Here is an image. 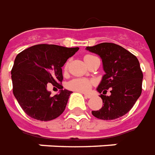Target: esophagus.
<instances>
[{
	"label": "esophagus",
	"instance_id": "34e87169",
	"mask_svg": "<svg viewBox=\"0 0 155 155\" xmlns=\"http://www.w3.org/2000/svg\"><path fill=\"white\" fill-rule=\"evenodd\" d=\"M84 97H86V98H90V97H92V96L88 94V93H84Z\"/></svg>",
	"mask_w": 155,
	"mask_h": 155
}]
</instances>
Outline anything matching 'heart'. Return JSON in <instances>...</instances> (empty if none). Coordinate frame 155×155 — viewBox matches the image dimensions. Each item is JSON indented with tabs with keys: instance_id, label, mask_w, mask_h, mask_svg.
<instances>
[{
	"instance_id": "1",
	"label": "heart",
	"mask_w": 155,
	"mask_h": 155,
	"mask_svg": "<svg viewBox=\"0 0 155 155\" xmlns=\"http://www.w3.org/2000/svg\"><path fill=\"white\" fill-rule=\"evenodd\" d=\"M94 56L93 55H87L85 56V61H87V59L93 58ZM68 68V63L65 65V68H64L67 69ZM93 82L92 80L87 79V78H74V79L71 80L68 83V87L69 89L73 90V91H77V92H81V93H84V92H87L90 89V87L93 85Z\"/></svg>"
}]
</instances>
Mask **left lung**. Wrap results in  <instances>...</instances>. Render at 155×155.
Returning <instances> with one entry per match:
<instances>
[{
    "label": "left lung",
    "instance_id": "left-lung-1",
    "mask_svg": "<svg viewBox=\"0 0 155 155\" xmlns=\"http://www.w3.org/2000/svg\"><path fill=\"white\" fill-rule=\"evenodd\" d=\"M102 59L105 74L97 87L103 99V107L92 111V114L104 120H113L126 114L142 93L143 72L138 58L130 51L114 43L103 42L87 47ZM110 88V96L104 92Z\"/></svg>",
    "mask_w": 155,
    "mask_h": 155
}]
</instances>
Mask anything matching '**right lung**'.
Instances as JSON below:
<instances>
[{"instance_id":"right-lung-1","label":"right lung","mask_w":155,"mask_h":155,"mask_svg":"<svg viewBox=\"0 0 155 155\" xmlns=\"http://www.w3.org/2000/svg\"><path fill=\"white\" fill-rule=\"evenodd\" d=\"M78 48L39 44L17 55L12 69L13 94L23 111L41 121L55 119L63 113L71 91L62 89V68ZM50 82L60 89L53 97L47 90Z\"/></svg>"}]
</instances>
